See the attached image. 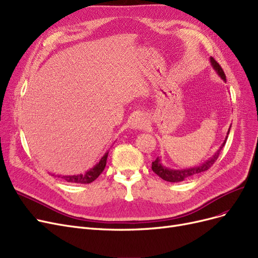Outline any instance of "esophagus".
I'll list each match as a JSON object with an SVG mask.
<instances>
[{"mask_svg": "<svg viewBox=\"0 0 258 258\" xmlns=\"http://www.w3.org/2000/svg\"><path fill=\"white\" fill-rule=\"evenodd\" d=\"M148 125V121L145 115L143 114H136L131 120V127L137 130V128H145Z\"/></svg>", "mask_w": 258, "mask_h": 258, "instance_id": "esophagus-1", "label": "esophagus"}]
</instances>
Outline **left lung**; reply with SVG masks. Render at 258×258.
Masks as SVG:
<instances>
[{
    "label": "left lung",
    "mask_w": 258,
    "mask_h": 258,
    "mask_svg": "<svg viewBox=\"0 0 258 258\" xmlns=\"http://www.w3.org/2000/svg\"><path fill=\"white\" fill-rule=\"evenodd\" d=\"M210 63L212 65L213 70L217 72V74L221 77V79L223 81L226 82V76H225V74H224L221 66L219 65V63L215 61L213 57H210ZM230 127H231V125L229 126L228 132H227V135H226V138H225V140L223 141V144L219 148V150L215 152L210 157V159H208L207 161H205L203 164H201L199 166H195V167H190V168H186V169H171V168L166 167V166H164L162 164L161 157H157V159L154 162H152V170L157 174V176L161 177L163 180L168 181V182H181V181L185 180L186 178H189V177L194 176V174H197L199 172H203V171L208 170L214 164V162L218 160V157H219V154H220L221 150L223 149V147L225 146L227 137H228V134H229V131H230Z\"/></svg>",
    "instance_id": "8db88e82"
}]
</instances>
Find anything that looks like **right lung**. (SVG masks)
I'll use <instances>...</instances> for the list:
<instances>
[{
    "label": "right lung",
    "instance_id": "obj_1",
    "mask_svg": "<svg viewBox=\"0 0 258 258\" xmlns=\"http://www.w3.org/2000/svg\"><path fill=\"white\" fill-rule=\"evenodd\" d=\"M107 157H108V151L104 154V156L101 159L93 168L89 169L85 173H80V174H73V176H61V174H56L55 177L64 179L68 182H72V183H91L93 182L99 174H101L106 166L107 162ZM51 176H54V174H51Z\"/></svg>",
    "mask_w": 258,
    "mask_h": 258
}]
</instances>
